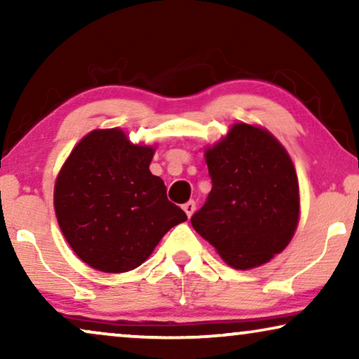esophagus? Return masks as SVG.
<instances>
[{
	"label": "esophagus",
	"mask_w": 359,
	"mask_h": 359,
	"mask_svg": "<svg viewBox=\"0 0 359 359\" xmlns=\"http://www.w3.org/2000/svg\"><path fill=\"white\" fill-rule=\"evenodd\" d=\"M183 209H184L186 215H188V217H191V215H193L194 210H196V203H194V201H188V203L183 205Z\"/></svg>",
	"instance_id": "esophagus-1"
}]
</instances>
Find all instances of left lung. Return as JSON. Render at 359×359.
I'll use <instances>...</instances> for the list:
<instances>
[{
    "instance_id": "obj_1",
    "label": "left lung",
    "mask_w": 359,
    "mask_h": 359,
    "mask_svg": "<svg viewBox=\"0 0 359 359\" xmlns=\"http://www.w3.org/2000/svg\"><path fill=\"white\" fill-rule=\"evenodd\" d=\"M212 189L191 217L201 237L235 269L268 263L299 222V183L291 156L262 127L235 124L205 149Z\"/></svg>"
}]
</instances>
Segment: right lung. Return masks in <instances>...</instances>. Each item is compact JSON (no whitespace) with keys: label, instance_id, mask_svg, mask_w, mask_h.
I'll return each instance as SVG.
<instances>
[{"label":"right lung","instance_id":"right-lung-1","mask_svg":"<svg viewBox=\"0 0 359 359\" xmlns=\"http://www.w3.org/2000/svg\"><path fill=\"white\" fill-rule=\"evenodd\" d=\"M155 149L134 145L121 129L93 130L55 181L58 225L76 257L104 273H126L150 257L186 214L166 198L149 166Z\"/></svg>","mask_w":359,"mask_h":359}]
</instances>
